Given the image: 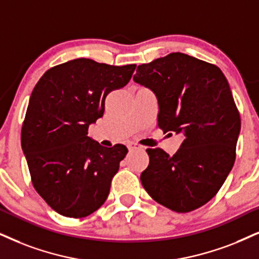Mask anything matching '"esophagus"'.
Segmentation results:
<instances>
[{"mask_svg":"<svg viewBox=\"0 0 259 259\" xmlns=\"http://www.w3.org/2000/svg\"><path fill=\"white\" fill-rule=\"evenodd\" d=\"M127 148H129V150H136V149H143V147L136 142H130L129 145H127Z\"/></svg>","mask_w":259,"mask_h":259,"instance_id":"obj_1","label":"esophagus"}]
</instances>
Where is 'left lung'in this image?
Instances as JSON below:
<instances>
[{"mask_svg":"<svg viewBox=\"0 0 259 259\" xmlns=\"http://www.w3.org/2000/svg\"><path fill=\"white\" fill-rule=\"evenodd\" d=\"M134 81L155 94L160 129L184 135L172 156L147 149L143 188L173 211L202 207L218 194L235 161L240 114L227 78L217 65L173 52L139 65Z\"/></svg>","mask_w":259,"mask_h":259,"instance_id":"left-lung-1","label":"left lung"}]
</instances>
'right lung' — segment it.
<instances>
[{
    "label": "right lung",
    "instance_id": "add662e5",
    "mask_svg": "<svg viewBox=\"0 0 259 259\" xmlns=\"http://www.w3.org/2000/svg\"><path fill=\"white\" fill-rule=\"evenodd\" d=\"M135 68L77 58L49 69L32 91L21 147L35 191L58 214L84 218L106 201L127 149L100 146L87 136L88 126L103 117L106 96L125 86Z\"/></svg>",
    "mask_w": 259,
    "mask_h": 259
}]
</instances>
